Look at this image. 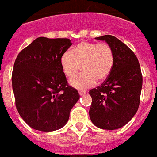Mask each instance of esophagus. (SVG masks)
Here are the masks:
<instances>
[{
	"label": "esophagus",
	"instance_id": "obj_1",
	"mask_svg": "<svg viewBox=\"0 0 157 157\" xmlns=\"http://www.w3.org/2000/svg\"><path fill=\"white\" fill-rule=\"evenodd\" d=\"M78 94H79V95H83V94H85V92H84V91H81V90H79V91H78Z\"/></svg>",
	"mask_w": 157,
	"mask_h": 157
}]
</instances>
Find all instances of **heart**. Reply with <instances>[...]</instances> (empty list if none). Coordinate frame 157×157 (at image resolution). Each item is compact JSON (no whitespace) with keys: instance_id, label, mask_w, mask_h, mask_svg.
I'll return each mask as SVG.
<instances>
[{"instance_id":"1","label":"heart","mask_w":157,"mask_h":157,"mask_svg":"<svg viewBox=\"0 0 157 157\" xmlns=\"http://www.w3.org/2000/svg\"><path fill=\"white\" fill-rule=\"evenodd\" d=\"M114 64V51L106 42H81L70 52H63L60 58L62 70L69 78L74 77L82 66L83 72L70 80L72 86L80 90L93 86L97 79H106L111 74Z\"/></svg>"}]
</instances>
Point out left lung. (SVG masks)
Masks as SVG:
<instances>
[{"label": "left lung", "mask_w": 157, "mask_h": 157, "mask_svg": "<svg viewBox=\"0 0 157 157\" xmlns=\"http://www.w3.org/2000/svg\"><path fill=\"white\" fill-rule=\"evenodd\" d=\"M95 38L110 45L115 64L105 82L90 90L92 98L90 117L100 129L116 130L125 125L138 110L142 74L136 54L121 40L111 35Z\"/></svg>", "instance_id": "left-lung-1"}]
</instances>
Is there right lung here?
Segmentation results:
<instances>
[{
    "label": "right lung",
    "mask_w": 157,
    "mask_h": 157,
    "mask_svg": "<svg viewBox=\"0 0 157 157\" xmlns=\"http://www.w3.org/2000/svg\"><path fill=\"white\" fill-rule=\"evenodd\" d=\"M72 45L67 38L38 37L22 49L11 74L15 104L28 125L40 131L63 126L79 99L68 85L60 58Z\"/></svg>",
    "instance_id": "add662e5"
}]
</instances>
